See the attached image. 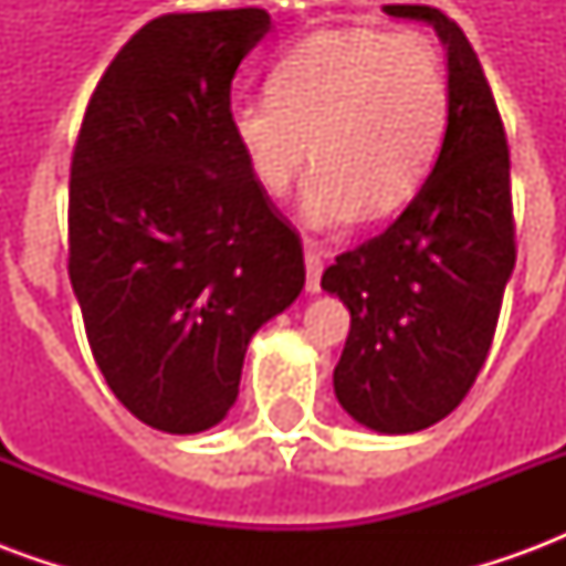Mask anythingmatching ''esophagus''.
<instances>
[{
    "instance_id": "esophagus-1",
    "label": "esophagus",
    "mask_w": 566,
    "mask_h": 566,
    "mask_svg": "<svg viewBox=\"0 0 566 566\" xmlns=\"http://www.w3.org/2000/svg\"><path fill=\"white\" fill-rule=\"evenodd\" d=\"M303 254H306V291L308 294H318L321 291V272H324V258L327 251L315 239L303 242Z\"/></svg>"
}]
</instances>
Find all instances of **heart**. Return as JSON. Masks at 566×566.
<instances>
[{
    "mask_svg": "<svg viewBox=\"0 0 566 566\" xmlns=\"http://www.w3.org/2000/svg\"><path fill=\"white\" fill-rule=\"evenodd\" d=\"M227 124L266 197H284L312 157L300 214L308 227H339L416 197L446 136L449 81L418 35L327 30L287 51L270 96L235 99Z\"/></svg>",
    "mask_w": 566,
    "mask_h": 566,
    "instance_id": "1",
    "label": "heart"
}]
</instances>
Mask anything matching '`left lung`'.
I'll return each mask as SVG.
<instances>
[{
	"label": "left lung",
	"instance_id": "1",
	"mask_svg": "<svg viewBox=\"0 0 566 566\" xmlns=\"http://www.w3.org/2000/svg\"><path fill=\"white\" fill-rule=\"evenodd\" d=\"M437 30L449 56V124L427 181L376 239L336 258L321 287L352 312L336 400L376 433L437 424L473 388L515 266L510 148L463 30L439 8L385 6Z\"/></svg>",
	"mask_w": 566,
	"mask_h": 566
}]
</instances>
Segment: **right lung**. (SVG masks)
Masks as SVG:
<instances>
[{
  "label": "right lung",
  "mask_w": 566,
  "mask_h": 566,
  "mask_svg": "<svg viewBox=\"0 0 566 566\" xmlns=\"http://www.w3.org/2000/svg\"><path fill=\"white\" fill-rule=\"evenodd\" d=\"M263 8L163 14L105 69L69 181V279L108 388L163 433L227 418L251 336L294 303L303 245L227 124Z\"/></svg>",
  "instance_id": "right-lung-1"
}]
</instances>
